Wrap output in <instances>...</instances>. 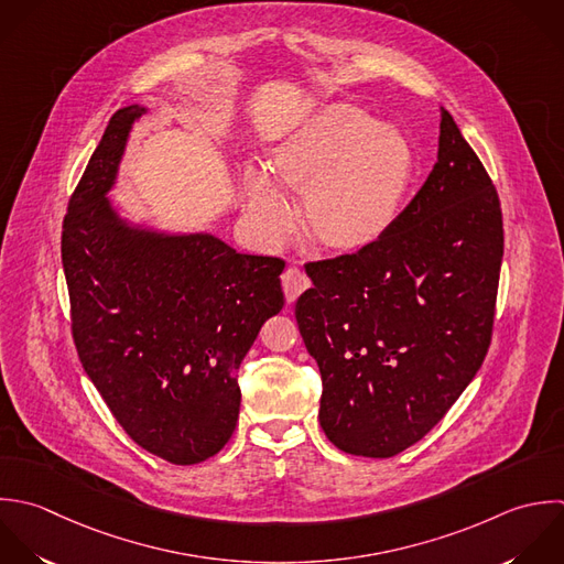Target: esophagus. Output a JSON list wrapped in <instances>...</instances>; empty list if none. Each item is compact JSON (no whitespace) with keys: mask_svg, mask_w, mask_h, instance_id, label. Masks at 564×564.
I'll return each instance as SVG.
<instances>
[{"mask_svg":"<svg viewBox=\"0 0 564 564\" xmlns=\"http://www.w3.org/2000/svg\"><path fill=\"white\" fill-rule=\"evenodd\" d=\"M281 285H283L288 303H294L310 288V279L301 268H288L281 274Z\"/></svg>","mask_w":564,"mask_h":564,"instance_id":"34e87169","label":"esophagus"}]
</instances>
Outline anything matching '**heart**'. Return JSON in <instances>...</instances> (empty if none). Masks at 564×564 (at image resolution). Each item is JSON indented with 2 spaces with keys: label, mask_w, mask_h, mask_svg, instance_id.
<instances>
[{
  "label": "heart",
  "mask_w": 564,
  "mask_h": 564,
  "mask_svg": "<svg viewBox=\"0 0 564 564\" xmlns=\"http://www.w3.org/2000/svg\"><path fill=\"white\" fill-rule=\"evenodd\" d=\"M265 171L248 169L243 177L248 219L265 241H279L292 219L279 185L301 195L299 221L314 246L360 254L398 221L413 184L415 151L400 129L351 102H329L272 144Z\"/></svg>",
  "instance_id": "1"
}]
</instances>
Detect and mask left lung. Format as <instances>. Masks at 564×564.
I'll return each instance as SVG.
<instances>
[{"instance_id": "obj_1", "label": "left lung", "mask_w": 564, "mask_h": 564, "mask_svg": "<svg viewBox=\"0 0 564 564\" xmlns=\"http://www.w3.org/2000/svg\"><path fill=\"white\" fill-rule=\"evenodd\" d=\"M501 259L497 188L442 109L437 162L387 237L305 265L296 323L336 448L387 459L448 413L488 354Z\"/></svg>"}]
</instances>
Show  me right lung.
<instances>
[{
	"mask_svg": "<svg viewBox=\"0 0 564 564\" xmlns=\"http://www.w3.org/2000/svg\"><path fill=\"white\" fill-rule=\"evenodd\" d=\"M144 113L129 105L111 116L69 197L61 259L85 373L140 448L191 466L217 455L237 426V369L283 307L285 261L120 217L107 193Z\"/></svg>",
	"mask_w": 564,
	"mask_h": 564,
	"instance_id": "1",
	"label": "right lung"
}]
</instances>
